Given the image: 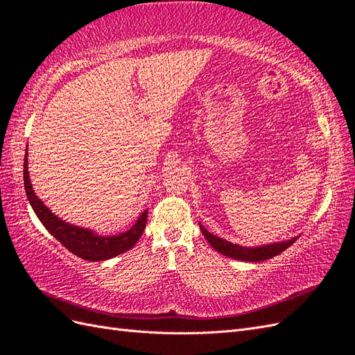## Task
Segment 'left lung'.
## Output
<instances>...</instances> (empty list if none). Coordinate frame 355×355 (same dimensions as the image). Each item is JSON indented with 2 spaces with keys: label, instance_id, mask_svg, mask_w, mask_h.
<instances>
[{
  "label": "left lung",
  "instance_id": "left-lung-1",
  "mask_svg": "<svg viewBox=\"0 0 355 355\" xmlns=\"http://www.w3.org/2000/svg\"><path fill=\"white\" fill-rule=\"evenodd\" d=\"M202 233L205 235V238L207 239L215 250L218 253L236 259V261H244V262H262V261H268L274 256L280 254L282 252H284L288 247H291L293 243H295L297 238H291L288 241H282V243H274V244H268V245H261V247H243L238 244L229 243V241L223 239L220 236L212 235L211 232H207L203 226H200Z\"/></svg>",
  "mask_w": 355,
  "mask_h": 355
}]
</instances>
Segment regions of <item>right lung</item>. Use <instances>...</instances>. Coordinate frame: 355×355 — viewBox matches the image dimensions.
Wrapping results in <instances>:
<instances>
[{"mask_svg": "<svg viewBox=\"0 0 355 355\" xmlns=\"http://www.w3.org/2000/svg\"><path fill=\"white\" fill-rule=\"evenodd\" d=\"M27 164L28 159L27 153H25L24 187L33 211L36 212L37 218L51 235H53L58 243H62V245H64L69 252L73 253L75 256L90 262L107 261V259L116 257L128 252V250H131L137 244V241L141 238L146 223H148V211H144L140 217H138L137 223L131 229L123 233H119L116 236H102L89 229L73 226V224H69L62 218H58L57 215L51 212L49 207L43 205L40 198L34 194L30 182Z\"/></svg>", "mask_w": 355, "mask_h": 355, "instance_id": "obj_1", "label": "right lung"}]
</instances>
